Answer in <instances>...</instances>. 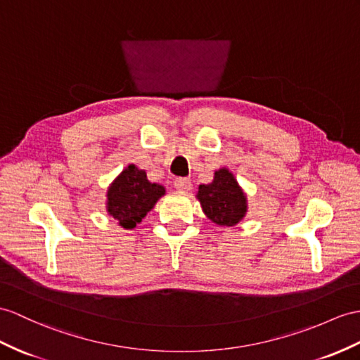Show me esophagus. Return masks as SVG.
Segmentation results:
<instances>
[{"instance_id":"esophagus-1","label":"esophagus","mask_w":360,"mask_h":360,"mask_svg":"<svg viewBox=\"0 0 360 360\" xmlns=\"http://www.w3.org/2000/svg\"><path fill=\"white\" fill-rule=\"evenodd\" d=\"M174 186H175V189H179V191H188V189H191V180L189 179H175V181H174Z\"/></svg>"}]
</instances>
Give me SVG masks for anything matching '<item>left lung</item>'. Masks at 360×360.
Instances as JSON below:
<instances>
[{"label": "left lung", "instance_id": "left-lung-1", "mask_svg": "<svg viewBox=\"0 0 360 360\" xmlns=\"http://www.w3.org/2000/svg\"><path fill=\"white\" fill-rule=\"evenodd\" d=\"M197 198L209 220L223 227L238 224L248 212L246 194L227 168L215 171L212 183L200 185Z\"/></svg>", "mask_w": 360, "mask_h": 360}]
</instances>
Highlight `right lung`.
I'll use <instances>...</instances> for the list:
<instances>
[{"mask_svg":"<svg viewBox=\"0 0 360 360\" xmlns=\"http://www.w3.org/2000/svg\"><path fill=\"white\" fill-rule=\"evenodd\" d=\"M165 192L159 183L146 179L143 169L128 165L107 191V212L124 229H134Z\"/></svg>","mask_w":360,"mask_h":360,"instance_id":"obj_1","label":"right lung"}]
</instances>
